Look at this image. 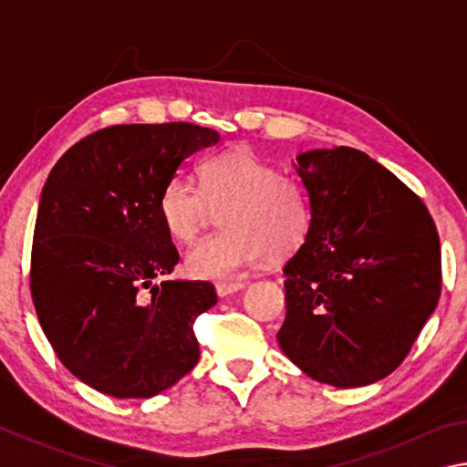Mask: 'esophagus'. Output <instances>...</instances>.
I'll return each instance as SVG.
<instances>
[{
	"instance_id": "1",
	"label": "esophagus",
	"mask_w": 467,
	"mask_h": 467,
	"mask_svg": "<svg viewBox=\"0 0 467 467\" xmlns=\"http://www.w3.org/2000/svg\"><path fill=\"white\" fill-rule=\"evenodd\" d=\"M243 286H244L243 282H220V284H216V295L220 298L231 296V295H234V292L243 290Z\"/></svg>"
}]
</instances>
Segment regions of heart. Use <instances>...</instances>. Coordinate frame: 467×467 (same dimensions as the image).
Segmentation results:
<instances>
[{
    "label": "heart",
    "instance_id": "heart-1",
    "mask_svg": "<svg viewBox=\"0 0 467 467\" xmlns=\"http://www.w3.org/2000/svg\"><path fill=\"white\" fill-rule=\"evenodd\" d=\"M200 185L179 172L158 197V216L177 243H193L214 212H223L226 231L187 253L185 270L195 280H233L264 257L284 262L311 233L313 212L303 185L249 148L203 161Z\"/></svg>",
    "mask_w": 467,
    "mask_h": 467
}]
</instances>
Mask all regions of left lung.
<instances>
[{"label":"left lung","mask_w":467,"mask_h":467,"mask_svg":"<svg viewBox=\"0 0 467 467\" xmlns=\"http://www.w3.org/2000/svg\"><path fill=\"white\" fill-rule=\"evenodd\" d=\"M313 223L284 265L282 352L319 383L360 387L408 357L441 296V244L420 197L360 150L296 156Z\"/></svg>","instance_id":"left-lung-1"}]
</instances>
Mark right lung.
I'll list each match as a JSON object with an SVG mask.
<instances>
[{
  "instance_id": "right-lung-1",
  "label": "right lung",
  "mask_w": 467,
  "mask_h": 467,
  "mask_svg": "<svg viewBox=\"0 0 467 467\" xmlns=\"http://www.w3.org/2000/svg\"><path fill=\"white\" fill-rule=\"evenodd\" d=\"M218 131L193 123L113 125L63 154L43 187L30 295L69 373L113 398H152L200 358L193 323L216 305L210 282L162 279L179 253L158 197Z\"/></svg>"
}]
</instances>
